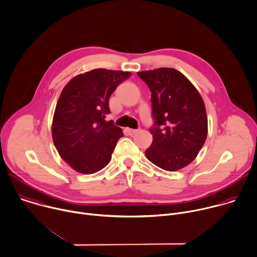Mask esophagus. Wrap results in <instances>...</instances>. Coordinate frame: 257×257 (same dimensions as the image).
<instances>
[{
    "instance_id": "34e87169",
    "label": "esophagus",
    "mask_w": 257,
    "mask_h": 257,
    "mask_svg": "<svg viewBox=\"0 0 257 257\" xmlns=\"http://www.w3.org/2000/svg\"><path fill=\"white\" fill-rule=\"evenodd\" d=\"M127 132H128V134H129V135H134V134H136V133L138 132V130H136V129H130V128H128V129H127Z\"/></svg>"
}]
</instances>
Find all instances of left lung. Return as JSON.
<instances>
[{"mask_svg":"<svg viewBox=\"0 0 257 257\" xmlns=\"http://www.w3.org/2000/svg\"><path fill=\"white\" fill-rule=\"evenodd\" d=\"M151 92L154 125L151 146L145 151L156 166L176 172L189 165L208 134L204 101L194 84L179 70L160 67L137 72Z\"/></svg>","mask_w":257,"mask_h":257,"instance_id":"left-lung-1","label":"left lung"}]
</instances>
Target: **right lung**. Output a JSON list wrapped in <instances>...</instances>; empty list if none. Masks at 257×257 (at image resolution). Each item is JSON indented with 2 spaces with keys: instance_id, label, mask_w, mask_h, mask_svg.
Here are the masks:
<instances>
[{
  "instance_id": "obj_1",
  "label": "right lung",
  "mask_w": 257,
  "mask_h": 257,
  "mask_svg": "<svg viewBox=\"0 0 257 257\" xmlns=\"http://www.w3.org/2000/svg\"><path fill=\"white\" fill-rule=\"evenodd\" d=\"M129 71L97 68L71 78L57 101L52 139L60 157L77 173L91 175L111 160L122 130L106 121L109 98Z\"/></svg>"
}]
</instances>
